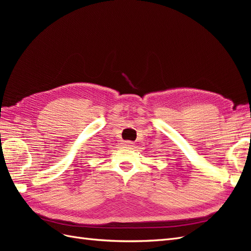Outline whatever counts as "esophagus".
<instances>
[{
  "label": "esophagus",
  "mask_w": 251,
  "mask_h": 251,
  "mask_svg": "<svg viewBox=\"0 0 251 251\" xmlns=\"http://www.w3.org/2000/svg\"><path fill=\"white\" fill-rule=\"evenodd\" d=\"M126 144H128V146H131V144H133V142H131V141H126Z\"/></svg>",
  "instance_id": "esophagus-1"
}]
</instances>
